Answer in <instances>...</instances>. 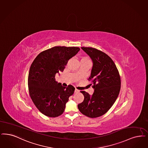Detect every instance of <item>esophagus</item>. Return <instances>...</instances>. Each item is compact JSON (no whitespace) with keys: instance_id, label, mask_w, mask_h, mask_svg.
<instances>
[{"instance_id":"34e87169","label":"esophagus","mask_w":148,"mask_h":148,"mask_svg":"<svg viewBox=\"0 0 148 148\" xmlns=\"http://www.w3.org/2000/svg\"><path fill=\"white\" fill-rule=\"evenodd\" d=\"M75 92H76V93H77V92H79V90H77V89H75V91H74Z\"/></svg>"}]
</instances>
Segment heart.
I'll return each mask as SVG.
<instances>
[{"label": "heart", "instance_id": "obj_1", "mask_svg": "<svg viewBox=\"0 0 148 148\" xmlns=\"http://www.w3.org/2000/svg\"><path fill=\"white\" fill-rule=\"evenodd\" d=\"M88 59V58H87Z\"/></svg>", "mask_w": 148, "mask_h": 148}]
</instances>
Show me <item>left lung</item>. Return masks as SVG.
Returning a JSON list of instances; mask_svg holds the SVG:
<instances>
[{
    "instance_id": "left-lung-1",
    "label": "left lung",
    "mask_w": 148,
    "mask_h": 148,
    "mask_svg": "<svg viewBox=\"0 0 148 148\" xmlns=\"http://www.w3.org/2000/svg\"><path fill=\"white\" fill-rule=\"evenodd\" d=\"M81 48L92 62L88 80H91L94 91L90 95L82 91L84 100L77 107L85 116L96 118L105 114L115 102L121 89V79L114 63L106 53L94 48Z\"/></svg>"
}]
</instances>
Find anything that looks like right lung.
Wrapping results in <instances>:
<instances>
[{
	"instance_id": "1",
	"label": "right lung",
	"mask_w": 148,
	"mask_h": 148,
	"mask_svg": "<svg viewBox=\"0 0 148 148\" xmlns=\"http://www.w3.org/2000/svg\"><path fill=\"white\" fill-rule=\"evenodd\" d=\"M80 48L57 46L40 53L30 66L28 86L30 97L38 110L45 116L56 117L65 110L69 97L75 88L56 82L57 73L63 71L68 60Z\"/></svg>"
}]
</instances>
